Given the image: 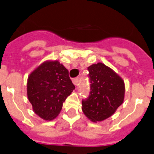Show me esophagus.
Returning a JSON list of instances; mask_svg holds the SVG:
<instances>
[{
    "label": "esophagus",
    "mask_w": 154,
    "mask_h": 154,
    "mask_svg": "<svg viewBox=\"0 0 154 154\" xmlns=\"http://www.w3.org/2000/svg\"><path fill=\"white\" fill-rule=\"evenodd\" d=\"M72 82H73V84H74V85L77 86V85H78V84H79V78H78V77L74 78L72 80Z\"/></svg>",
    "instance_id": "esophagus-1"
}]
</instances>
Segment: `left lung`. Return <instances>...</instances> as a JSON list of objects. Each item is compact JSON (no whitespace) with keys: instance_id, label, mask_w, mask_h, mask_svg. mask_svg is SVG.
I'll return each mask as SVG.
<instances>
[{"instance_id":"1","label":"left lung","mask_w":154,"mask_h":154,"mask_svg":"<svg viewBox=\"0 0 154 154\" xmlns=\"http://www.w3.org/2000/svg\"><path fill=\"white\" fill-rule=\"evenodd\" d=\"M90 96L82 101V110L93 122L112 116L123 103L125 87L122 78L109 67L97 63L88 67Z\"/></svg>"}]
</instances>
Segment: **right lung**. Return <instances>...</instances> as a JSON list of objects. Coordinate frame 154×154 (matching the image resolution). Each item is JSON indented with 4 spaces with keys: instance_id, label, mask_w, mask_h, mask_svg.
Segmentation results:
<instances>
[{
    "instance_id": "right-lung-1",
    "label": "right lung",
    "mask_w": 154,
    "mask_h": 154,
    "mask_svg": "<svg viewBox=\"0 0 154 154\" xmlns=\"http://www.w3.org/2000/svg\"><path fill=\"white\" fill-rule=\"evenodd\" d=\"M75 86L68 70L58 61H45L27 80V97L34 112L45 121L55 119Z\"/></svg>"
}]
</instances>
